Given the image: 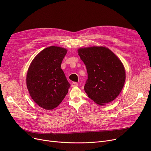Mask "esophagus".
Masks as SVG:
<instances>
[{
    "mask_svg": "<svg viewBox=\"0 0 151 151\" xmlns=\"http://www.w3.org/2000/svg\"><path fill=\"white\" fill-rule=\"evenodd\" d=\"M78 85V84L77 83H76V82H73L72 83H71V86L72 87V88H73V87H76V86H77Z\"/></svg>",
    "mask_w": 151,
    "mask_h": 151,
    "instance_id": "obj_1",
    "label": "esophagus"
}]
</instances>
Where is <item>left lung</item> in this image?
<instances>
[{"instance_id":"8db88e82","label":"left lung","mask_w":151,"mask_h":151,"mask_svg":"<svg viewBox=\"0 0 151 151\" xmlns=\"http://www.w3.org/2000/svg\"><path fill=\"white\" fill-rule=\"evenodd\" d=\"M78 52L88 71L84 89L88 97L101 106L113 101L125 81V70L121 60L104 46L81 47Z\"/></svg>"}]
</instances>
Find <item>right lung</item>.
<instances>
[{
  "label": "right lung",
  "mask_w": 151,
  "mask_h": 151,
  "mask_svg": "<svg viewBox=\"0 0 151 151\" xmlns=\"http://www.w3.org/2000/svg\"><path fill=\"white\" fill-rule=\"evenodd\" d=\"M67 52L63 47L51 46L40 52L27 70L26 84L30 96L41 108L50 110L59 105L70 86L61 69Z\"/></svg>",
  "instance_id": "right-lung-1"
}]
</instances>
